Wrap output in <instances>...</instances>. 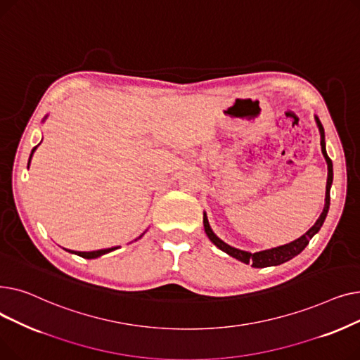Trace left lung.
<instances>
[{"label":"left lung","instance_id":"8db88e82","mask_svg":"<svg viewBox=\"0 0 360 360\" xmlns=\"http://www.w3.org/2000/svg\"><path fill=\"white\" fill-rule=\"evenodd\" d=\"M315 120H316V125L319 128V134H321V150H323V155H324L326 162L328 165V178H327V190H326V205H324L323 213H321V216L315 221V224L312 226V228L304 236H300L299 239H296V240H293L290 243L281 245V247L271 248V250H267V251H259V252L251 254V252H247V251L236 250V248L231 247V245L223 242L221 239H219L214 235V232L212 231L210 224H209V220H207V216L204 213V219H202L204 231H205L207 236H209V239L216 245L219 250H221L223 252L229 254L231 257H233V258H236V259H239V261H242L245 264H252V267H257V269L271 267V266H278V264L286 262V261L292 259L293 257H296L297 254H300L302 251L305 250L307 245L309 243L311 238L321 229V226H323V223H324V220L327 217L328 209H330V188H331V184H333V162H331V159L328 158L327 151H326V139H324L323 124L319 122L318 118H315Z\"/></svg>","mask_w":360,"mask_h":360}]
</instances>
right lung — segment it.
I'll list each match as a JSON object with an SVG mask.
<instances>
[{
	"label": "right lung",
	"mask_w": 360,
	"mask_h": 360,
	"mask_svg": "<svg viewBox=\"0 0 360 360\" xmlns=\"http://www.w3.org/2000/svg\"><path fill=\"white\" fill-rule=\"evenodd\" d=\"M36 147H37V146H34L33 150H32L30 159H32V155H33V151L36 150ZM30 159H29V163H30ZM113 250H117V247H115V248H108V250H99V251H90V252H74V254H77V255H80V257H83V258H98V257H101V255H103V254H108V252H110V251H113Z\"/></svg>",
	"instance_id": "obj_1"
}]
</instances>
